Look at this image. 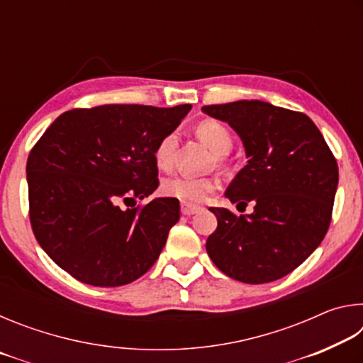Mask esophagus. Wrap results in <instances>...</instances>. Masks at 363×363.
<instances>
[{"label":"esophagus","instance_id":"1","mask_svg":"<svg viewBox=\"0 0 363 363\" xmlns=\"http://www.w3.org/2000/svg\"><path fill=\"white\" fill-rule=\"evenodd\" d=\"M201 210V206H196V205H190V203H182L181 205V211L184 216H190V214H195Z\"/></svg>","mask_w":363,"mask_h":363}]
</instances>
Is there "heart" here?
I'll use <instances>...</instances> for the list:
<instances>
[{
	"label": "heart",
	"instance_id": "1",
	"mask_svg": "<svg viewBox=\"0 0 363 363\" xmlns=\"http://www.w3.org/2000/svg\"><path fill=\"white\" fill-rule=\"evenodd\" d=\"M196 134L200 139L216 153L225 155L232 147V136L229 130L218 121L205 120L196 126ZM177 145V133L171 131L160 139L153 157L158 168L169 169L174 162V152ZM218 189V181L214 177H194V176H173L163 182L162 190L164 195L173 196L184 203H200L208 195Z\"/></svg>",
	"mask_w": 363,
	"mask_h": 363
}]
</instances>
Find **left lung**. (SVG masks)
Returning <instances> with one entry per match:
<instances>
[{"label": "left lung", "mask_w": 363, "mask_h": 363, "mask_svg": "<svg viewBox=\"0 0 363 363\" xmlns=\"http://www.w3.org/2000/svg\"><path fill=\"white\" fill-rule=\"evenodd\" d=\"M243 140L248 163L225 190L251 214L210 208L218 227L206 240L211 261L230 279L269 284L301 266L327 233L337 163L309 116L262 101L205 106Z\"/></svg>", "instance_id": "8db88e82"}]
</instances>
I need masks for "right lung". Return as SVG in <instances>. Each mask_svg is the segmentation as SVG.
Returning a JSON list of instances; mask_svg holds the SVG:
<instances>
[{"mask_svg": "<svg viewBox=\"0 0 363 363\" xmlns=\"http://www.w3.org/2000/svg\"><path fill=\"white\" fill-rule=\"evenodd\" d=\"M190 108V104L72 108L30 150L32 230L48 256L73 279L120 286L155 264L179 220V200L164 196L138 206L136 200L158 187L153 152Z\"/></svg>", "mask_w": 363, "mask_h": 363, "instance_id": "right-lung-1", "label": "right lung"}]
</instances>
